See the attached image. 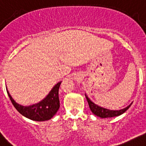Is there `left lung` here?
<instances>
[{
  "label": "left lung",
  "mask_w": 146,
  "mask_h": 146,
  "mask_svg": "<svg viewBox=\"0 0 146 146\" xmlns=\"http://www.w3.org/2000/svg\"><path fill=\"white\" fill-rule=\"evenodd\" d=\"M85 98L87 99V101L88 103V106H89L90 110L93 112L94 114L97 116H99L100 118H112V117H115V116H118L120 115L123 114L124 112H125L127 110H128L129 107L131 106V105H129L127 107L122 109L120 110H110L105 108L100 107V106L96 105L90 100V99L88 98L87 96L85 95Z\"/></svg>",
  "instance_id": "obj_1"
}]
</instances>
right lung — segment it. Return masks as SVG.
<instances>
[{
	"instance_id": "obj_1",
	"label": "right lung",
	"mask_w": 146,
	"mask_h": 146,
	"mask_svg": "<svg viewBox=\"0 0 146 146\" xmlns=\"http://www.w3.org/2000/svg\"><path fill=\"white\" fill-rule=\"evenodd\" d=\"M61 83V82H60L54 85L50 93L48 94L44 100H42L38 104L29 106H21L17 103H15L7 90V92L12 104L20 114L33 121H42L51 119L58 112L60 107L58 90Z\"/></svg>"
}]
</instances>
